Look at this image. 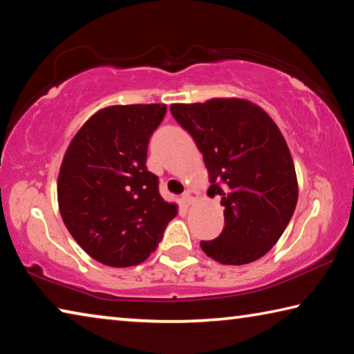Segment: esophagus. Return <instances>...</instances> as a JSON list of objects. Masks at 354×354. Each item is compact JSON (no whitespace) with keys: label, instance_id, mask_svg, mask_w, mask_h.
<instances>
[{"label":"esophagus","instance_id":"34e87169","mask_svg":"<svg viewBox=\"0 0 354 354\" xmlns=\"http://www.w3.org/2000/svg\"><path fill=\"white\" fill-rule=\"evenodd\" d=\"M195 200H196V192H195V190L187 189V190L184 192V195H183V201H184V205H185V206L194 205Z\"/></svg>","mask_w":354,"mask_h":354}]
</instances>
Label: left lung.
Masks as SVG:
<instances>
[{
	"label": "left lung",
	"instance_id": "obj_1",
	"mask_svg": "<svg viewBox=\"0 0 354 354\" xmlns=\"http://www.w3.org/2000/svg\"><path fill=\"white\" fill-rule=\"evenodd\" d=\"M194 137L209 171V195H220L225 226L201 250L225 266L257 261L279 241L295 211L298 183L289 147L270 115L242 98L171 104Z\"/></svg>",
	"mask_w": 354,
	"mask_h": 354
}]
</instances>
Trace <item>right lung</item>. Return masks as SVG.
I'll list each match as a JSON object with an SVG mask.
<instances>
[{"instance_id": "obj_1", "label": "right lung", "mask_w": 354, "mask_h": 354, "mask_svg": "<svg viewBox=\"0 0 354 354\" xmlns=\"http://www.w3.org/2000/svg\"><path fill=\"white\" fill-rule=\"evenodd\" d=\"M165 112V104L104 107L65 151L59 211L80 247L104 266L133 267L148 259L178 214L147 169L149 137Z\"/></svg>"}]
</instances>
